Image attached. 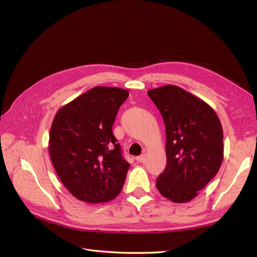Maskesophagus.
I'll use <instances>...</instances> for the list:
<instances>
[{
    "label": "esophagus",
    "instance_id": "esophagus-1",
    "mask_svg": "<svg viewBox=\"0 0 257 257\" xmlns=\"http://www.w3.org/2000/svg\"><path fill=\"white\" fill-rule=\"evenodd\" d=\"M136 160L140 163H145L146 162V155H145V154H142V155L136 157Z\"/></svg>",
    "mask_w": 257,
    "mask_h": 257
}]
</instances>
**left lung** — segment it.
<instances>
[{"mask_svg":"<svg viewBox=\"0 0 257 257\" xmlns=\"http://www.w3.org/2000/svg\"><path fill=\"white\" fill-rule=\"evenodd\" d=\"M166 125L167 167L156 181L163 197L188 202L216 175L223 158V132L215 110L176 85L150 89Z\"/></svg>","mask_w":257,"mask_h":257,"instance_id":"left-lung-1","label":"left lung"}]
</instances>
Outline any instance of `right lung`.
Instances as JSON below:
<instances>
[{
	"label": "right lung",
	"instance_id": "right-lung-1",
	"mask_svg": "<svg viewBox=\"0 0 257 257\" xmlns=\"http://www.w3.org/2000/svg\"><path fill=\"white\" fill-rule=\"evenodd\" d=\"M128 91L97 86L61 107L50 128L48 151L64 187L77 199L101 203L121 192L130 163L112 124Z\"/></svg>",
	"mask_w": 257,
	"mask_h": 257
}]
</instances>
